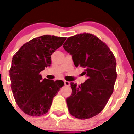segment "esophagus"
I'll return each instance as SVG.
<instances>
[{
	"label": "esophagus",
	"mask_w": 134,
	"mask_h": 134,
	"mask_svg": "<svg viewBox=\"0 0 134 134\" xmlns=\"http://www.w3.org/2000/svg\"><path fill=\"white\" fill-rule=\"evenodd\" d=\"M64 84H65V86H70V82H69V81H64Z\"/></svg>",
	"instance_id": "obj_1"
}]
</instances>
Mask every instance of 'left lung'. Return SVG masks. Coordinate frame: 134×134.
<instances>
[{"label": "left lung", "instance_id": "8db88e82", "mask_svg": "<svg viewBox=\"0 0 134 134\" xmlns=\"http://www.w3.org/2000/svg\"><path fill=\"white\" fill-rule=\"evenodd\" d=\"M72 56L76 67L86 69L87 79L79 86L70 83L71 96L67 98L69 113L79 119H87L102 111L113 92L116 62L108 47L90 33L69 37L63 44Z\"/></svg>", "mask_w": 134, "mask_h": 134}]
</instances>
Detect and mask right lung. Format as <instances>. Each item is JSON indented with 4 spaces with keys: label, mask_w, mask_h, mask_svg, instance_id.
<instances>
[{
    "label": "right lung",
    "mask_w": 134,
    "mask_h": 134,
    "mask_svg": "<svg viewBox=\"0 0 134 134\" xmlns=\"http://www.w3.org/2000/svg\"><path fill=\"white\" fill-rule=\"evenodd\" d=\"M66 38L43 35L20 48L13 56L9 75L17 104L26 114L38 116L47 113L53 97L64 85L62 80L42 79L40 72L51 65V55Z\"/></svg>",
    "instance_id": "right-lung-1"
}]
</instances>
